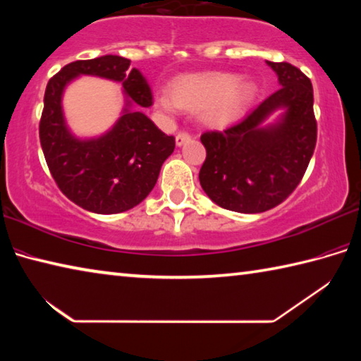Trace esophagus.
Instances as JSON below:
<instances>
[{"label":"esophagus","instance_id":"esophagus-1","mask_svg":"<svg viewBox=\"0 0 361 361\" xmlns=\"http://www.w3.org/2000/svg\"><path fill=\"white\" fill-rule=\"evenodd\" d=\"M189 140H191V135H189V133L180 132V133H176L175 143H176V146H183L186 142H189Z\"/></svg>","mask_w":361,"mask_h":361}]
</instances>
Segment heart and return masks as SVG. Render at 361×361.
Returning a JSON list of instances; mask_svg holds the SVG:
<instances>
[{"label":"heart","mask_w":361,"mask_h":361,"mask_svg":"<svg viewBox=\"0 0 361 361\" xmlns=\"http://www.w3.org/2000/svg\"><path fill=\"white\" fill-rule=\"evenodd\" d=\"M258 97V85L252 79H239L234 73H199L176 79L170 90L156 95L162 113L175 116L181 108L202 111L205 124L224 127L240 119Z\"/></svg>","instance_id":"obj_1"}]
</instances>
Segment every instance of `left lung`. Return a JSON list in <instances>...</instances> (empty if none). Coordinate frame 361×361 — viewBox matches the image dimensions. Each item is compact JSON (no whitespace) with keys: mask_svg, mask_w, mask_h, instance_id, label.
I'll use <instances>...</instances> for the list:
<instances>
[{"mask_svg":"<svg viewBox=\"0 0 361 361\" xmlns=\"http://www.w3.org/2000/svg\"><path fill=\"white\" fill-rule=\"evenodd\" d=\"M266 63L282 87L245 119L200 137L207 149L200 186L226 210L261 213L282 204L302 180L315 149L310 79L291 63ZM277 111L283 113L276 122L267 123Z\"/></svg>","mask_w":361,"mask_h":361,"instance_id":"obj_1","label":"left lung"}]
</instances>
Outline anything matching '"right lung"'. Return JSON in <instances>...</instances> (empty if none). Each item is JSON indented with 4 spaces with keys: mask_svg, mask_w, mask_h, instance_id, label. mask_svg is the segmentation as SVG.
Masks as SVG:
<instances>
[{
    "mask_svg": "<svg viewBox=\"0 0 361 361\" xmlns=\"http://www.w3.org/2000/svg\"><path fill=\"white\" fill-rule=\"evenodd\" d=\"M130 60L103 56L76 60L49 79L39 140L47 167L66 197L84 210L113 215L143 202L166 159L175 149L169 137L142 109L152 105L151 87ZM97 75L121 82L125 108L111 130L99 137L79 139L66 126L61 99L71 80Z\"/></svg>",
    "mask_w": 361,
    "mask_h": 361,
    "instance_id": "1",
    "label": "right lung"
}]
</instances>
